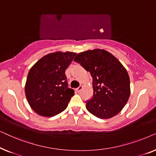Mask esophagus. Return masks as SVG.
<instances>
[{
	"instance_id": "esophagus-1",
	"label": "esophagus",
	"mask_w": 156,
	"mask_h": 156,
	"mask_svg": "<svg viewBox=\"0 0 156 156\" xmlns=\"http://www.w3.org/2000/svg\"><path fill=\"white\" fill-rule=\"evenodd\" d=\"M82 86H80V87H78V88H76V91H77L78 93H80V91H82Z\"/></svg>"
}]
</instances>
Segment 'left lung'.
Masks as SVG:
<instances>
[{"instance_id":"8db88e82","label":"left lung","mask_w":156,"mask_h":156,"mask_svg":"<svg viewBox=\"0 0 156 156\" xmlns=\"http://www.w3.org/2000/svg\"><path fill=\"white\" fill-rule=\"evenodd\" d=\"M74 61L92 77L93 96L86 101L91 114L100 119L116 116L130 97V80L126 69L107 51L96 49L78 54Z\"/></svg>"}]
</instances>
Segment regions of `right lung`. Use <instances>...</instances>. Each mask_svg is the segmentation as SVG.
<instances>
[{"mask_svg": "<svg viewBox=\"0 0 156 156\" xmlns=\"http://www.w3.org/2000/svg\"><path fill=\"white\" fill-rule=\"evenodd\" d=\"M76 54L56 52L42 57L27 74L25 91L31 108L43 116H54L67 107L74 94L68 88L65 70Z\"/></svg>", "mask_w": 156, "mask_h": 156, "instance_id": "right-lung-1", "label": "right lung"}]
</instances>
